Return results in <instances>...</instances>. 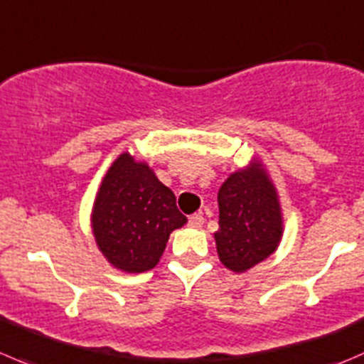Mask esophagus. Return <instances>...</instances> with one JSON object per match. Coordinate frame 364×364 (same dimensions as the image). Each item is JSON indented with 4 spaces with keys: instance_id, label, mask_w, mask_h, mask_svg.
<instances>
[{
    "instance_id": "34e87169",
    "label": "esophagus",
    "mask_w": 364,
    "mask_h": 364,
    "mask_svg": "<svg viewBox=\"0 0 364 364\" xmlns=\"http://www.w3.org/2000/svg\"><path fill=\"white\" fill-rule=\"evenodd\" d=\"M203 224H204V217L200 213H193V215H190L188 217V225L190 228H203Z\"/></svg>"
}]
</instances>
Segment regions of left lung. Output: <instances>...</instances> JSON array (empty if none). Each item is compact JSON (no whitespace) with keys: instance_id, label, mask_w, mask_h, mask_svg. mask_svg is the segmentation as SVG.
<instances>
[{"instance_id":"left-lung-1","label":"left lung","mask_w":364,"mask_h":364,"mask_svg":"<svg viewBox=\"0 0 364 364\" xmlns=\"http://www.w3.org/2000/svg\"><path fill=\"white\" fill-rule=\"evenodd\" d=\"M276 190L257 165L235 172L218 190L217 252L222 263L245 272L276 250L281 240Z\"/></svg>"}]
</instances>
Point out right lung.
Here are the masks:
<instances>
[{
  "label": "right lung",
  "mask_w": 364,
  "mask_h": 364,
  "mask_svg": "<svg viewBox=\"0 0 364 364\" xmlns=\"http://www.w3.org/2000/svg\"><path fill=\"white\" fill-rule=\"evenodd\" d=\"M186 217L171 188L146 164L121 154L101 183L92 228L101 252L124 272L151 270L160 261L168 236Z\"/></svg>",
  "instance_id": "1"
}]
</instances>
